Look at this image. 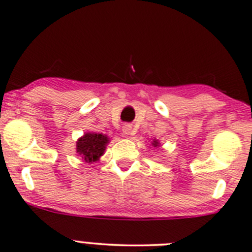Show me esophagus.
Here are the masks:
<instances>
[{
    "instance_id": "1",
    "label": "esophagus",
    "mask_w": 252,
    "mask_h": 252,
    "mask_svg": "<svg viewBox=\"0 0 252 252\" xmlns=\"http://www.w3.org/2000/svg\"><path fill=\"white\" fill-rule=\"evenodd\" d=\"M122 131L126 136L132 135V126H130V124H124V126H122Z\"/></svg>"
}]
</instances>
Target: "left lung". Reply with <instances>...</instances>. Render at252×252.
I'll list each match as a JSON object with an SVG mask.
<instances>
[{
	"instance_id": "left-lung-1",
	"label": "left lung",
	"mask_w": 252,
	"mask_h": 252,
	"mask_svg": "<svg viewBox=\"0 0 252 252\" xmlns=\"http://www.w3.org/2000/svg\"><path fill=\"white\" fill-rule=\"evenodd\" d=\"M152 144H154L155 146H158V142L157 141H154V143H152Z\"/></svg>"
}]
</instances>
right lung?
<instances>
[{
    "mask_svg": "<svg viewBox=\"0 0 252 252\" xmlns=\"http://www.w3.org/2000/svg\"><path fill=\"white\" fill-rule=\"evenodd\" d=\"M108 142V137L101 133H85L76 143V152L85 159V161L92 163L103 155Z\"/></svg>",
    "mask_w": 252,
    "mask_h": 252,
    "instance_id": "1",
    "label": "right lung"
}]
</instances>
